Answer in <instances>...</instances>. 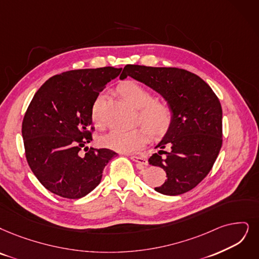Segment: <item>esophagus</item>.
Returning <instances> with one entry per match:
<instances>
[{
  "label": "esophagus",
  "instance_id": "esophagus-1",
  "mask_svg": "<svg viewBox=\"0 0 259 259\" xmlns=\"http://www.w3.org/2000/svg\"><path fill=\"white\" fill-rule=\"evenodd\" d=\"M131 159L133 161L137 162L139 165H147L148 164V160L141 156H138V155H131Z\"/></svg>",
  "mask_w": 259,
  "mask_h": 259
}]
</instances>
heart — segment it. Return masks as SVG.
I'll return each instance as SVG.
<instances>
[{
	"label": "heart",
	"mask_w": 259,
	"mask_h": 259,
	"mask_svg": "<svg viewBox=\"0 0 259 259\" xmlns=\"http://www.w3.org/2000/svg\"><path fill=\"white\" fill-rule=\"evenodd\" d=\"M119 91L131 105L139 109V119L144 127L147 128L151 137H161L170 130L174 112L169 102L154 100L150 89L133 80L122 84L119 87ZM91 119L96 126L102 127L104 125L102 96H99L92 104ZM145 129L137 127L132 130H111L101 138V143L103 146L118 152L136 151L148 142V132Z\"/></svg>",
	"instance_id": "b5f03b06"
}]
</instances>
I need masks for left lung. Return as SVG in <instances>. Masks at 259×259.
<instances>
[{"instance_id":"8db88e82","label":"left lung","mask_w":259,"mask_h":259,"mask_svg":"<svg viewBox=\"0 0 259 259\" xmlns=\"http://www.w3.org/2000/svg\"><path fill=\"white\" fill-rule=\"evenodd\" d=\"M143 82L169 102L174 112L170 130L149 163L162 168L167 180L155 190L179 195L193 189L209 173L222 147V107L208 84L179 68L126 65L120 75Z\"/></svg>"}]
</instances>
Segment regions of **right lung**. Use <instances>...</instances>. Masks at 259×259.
<instances>
[{
	"label": "right lung",
	"instance_id": "right-lung-1",
	"mask_svg": "<svg viewBox=\"0 0 259 259\" xmlns=\"http://www.w3.org/2000/svg\"><path fill=\"white\" fill-rule=\"evenodd\" d=\"M121 68L64 72L49 78L29 103L22 122L25 156L45 187L66 199L94 190L105 165L117 153L109 149L79 151L92 140L91 107Z\"/></svg>",
	"mask_w": 259,
	"mask_h": 259
}]
</instances>
